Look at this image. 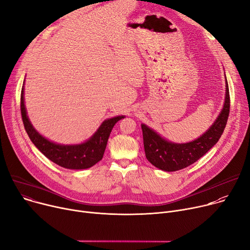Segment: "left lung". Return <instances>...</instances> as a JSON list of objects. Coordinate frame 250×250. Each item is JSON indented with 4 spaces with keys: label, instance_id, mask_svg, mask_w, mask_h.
Returning <instances> with one entry per match:
<instances>
[{
    "label": "left lung",
    "instance_id": "1",
    "mask_svg": "<svg viewBox=\"0 0 250 250\" xmlns=\"http://www.w3.org/2000/svg\"><path fill=\"white\" fill-rule=\"evenodd\" d=\"M225 100L223 107L211 125L196 140L175 144L164 138L146 125H142L144 146L147 161L165 171H175L188 167L206 154L220 139L229 116L230 98L228 80H225Z\"/></svg>",
    "mask_w": 250,
    "mask_h": 250
}]
</instances>
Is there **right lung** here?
<instances>
[{
	"label": "right lung",
	"instance_id": "right-lung-1",
	"mask_svg": "<svg viewBox=\"0 0 250 250\" xmlns=\"http://www.w3.org/2000/svg\"><path fill=\"white\" fill-rule=\"evenodd\" d=\"M21 113L25 129L37 148L53 163L69 169H84L99 163L104 156L113 125L125 118V116H118L105 120L92 137L83 144L60 145L43 138L31 124L25 106L24 86L21 93Z\"/></svg>",
	"mask_w": 250,
	"mask_h": 250
}]
</instances>
